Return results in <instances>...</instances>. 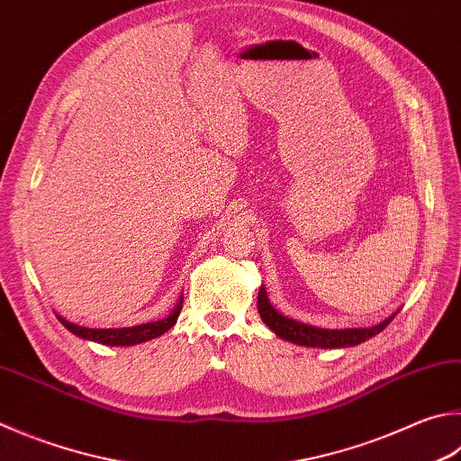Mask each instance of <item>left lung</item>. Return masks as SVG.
Segmentation results:
<instances>
[{"instance_id":"1","label":"left lung","mask_w":461,"mask_h":461,"mask_svg":"<svg viewBox=\"0 0 461 461\" xmlns=\"http://www.w3.org/2000/svg\"><path fill=\"white\" fill-rule=\"evenodd\" d=\"M258 312L262 316V321L270 326L280 339L294 342V345H300V347H318V348H345V347L361 345V342L373 339L375 334H379L384 326L397 316V314H391L387 321H383L376 326H371V329H342V330L316 329V326L296 322L288 316H282L270 304L264 288H259L258 292Z\"/></svg>"}]
</instances>
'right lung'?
<instances>
[{"mask_svg":"<svg viewBox=\"0 0 461 461\" xmlns=\"http://www.w3.org/2000/svg\"><path fill=\"white\" fill-rule=\"evenodd\" d=\"M181 304H183V300H179V304L175 306V311L167 318H163V321L129 326V329H86V326H78V324L68 322L62 316H58V321H60L66 329H68L72 334H77V337H80V339L95 340V342H100V345H108V347H132V345H140V342L153 340L169 330L171 326L177 322V316L183 308Z\"/></svg>","mask_w":461,"mask_h":461,"instance_id":"obj_1","label":"right lung"}]
</instances>
